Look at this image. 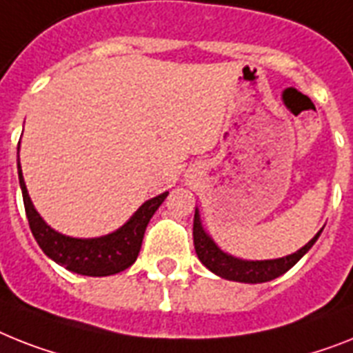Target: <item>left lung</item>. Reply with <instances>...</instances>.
Segmentation results:
<instances>
[{
  "label": "left lung",
  "instance_id": "8db88e82",
  "mask_svg": "<svg viewBox=\"0 0 353 353\" xmlns=\"http://www.w3.org/2000/svg\"><path fill=\"white\" fill-rule=\"evenodd\" d=\"M321 231L317 232L312 240L308 241L307 245L301 247V249H299L298 252H294V254H288L285 256V258H278V260L247 261L227 254V252H223V250L211 240V236L203 231L198 209L194 211L193 222V240L198 260L202 261V263L216 276H222V278L231 279V281H241V283H265V281H270V279L285 274L288 269H292L294 265L298 263L303 256L307 254L308 250H310V247H312L314 243H316L317 238H319Z\"/></svg>",
  "mask_w": 353,
  "mask_h": 353
}]
</instances>
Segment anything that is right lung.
Here are the masks:
<instances>
[{
  "label": "right lung",
  "mask_w": 353,
  "mask_h": 353,
  "mask_svg": "<svg viewBox=\"0 0 353 353\" xmlns=\"http://www.w3.org/2000/svg\"><path fill=\"white\" fill-rule=\"evenodd\" d=\"M17 174H19V185H21L28 225L43 252L55 263L63 265L72 272L95 276V278L117 274L135 263L137 256L141 252L145 227L157 209L160 208V203L168 196V193H162L142 203L135 214L112 234L101 236V238H72L46 225L45 220L34 208L26 191L25 180H23L21 165H19V144H17Z\"/></svg>",
  "instance_id": "right-lung-1"
}]
</instances>
